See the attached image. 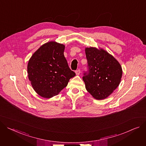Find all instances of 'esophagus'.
I'll return each instance as SVG.
<instances>
[{
  "mask_svg": "<svg viewBox=\"0 0 146 146\" xmlns=\"http://www.w3.org/2000/svg\"><path fill=\"white\" fill-rule=\"evenodd\" d=\"M75 73H76V75H79L80 73V69H78V70H76V71H75Z\"/></svg>",
  "mask_w": 146,
  "mask_h": 146,
  "instance_id": "esophagus-1",
  "label": "esophagus"
}]
</instances>
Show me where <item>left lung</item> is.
Returning a JSON list of instances; mask_svg holds the SVG:
<instances>
[{"label":"left lung","mask_w":146,"mask_h":146,"mask_svg":"<svg viewBox=\"0 0 146 146\" xmlns=\"http://www.w3.org/2000/svg\"><path fill=\"white\" fill-rule=\"evenodd\" d=\"M85 52L87 71L84 72L83 80L86 89L94 99H104L119 86L121 67L113 56L103 49L87 47Z\"/></svg>","instance_id":"obj_1"}]
</instances>
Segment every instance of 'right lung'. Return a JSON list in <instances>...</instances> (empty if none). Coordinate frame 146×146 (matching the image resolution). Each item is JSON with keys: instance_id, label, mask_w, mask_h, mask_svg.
Masks as SVG:
<instances>
[{"instance_id": "add662e5", "label": "right lung", "mask_w": 146, "mask_h": 146, "mask_svg": "<svg viewBox=\"0 0 146 146\" xmlns=\"http://www.w3.org/2000/svg\"><path fill=\"white\" fill-rule=\"evenodd\" d=\"M64 46L55 42L42 45L27 64L29 79L35 91L44 98L57 95L76 73L64 56Z\"/></svg>"}]
</instances>
